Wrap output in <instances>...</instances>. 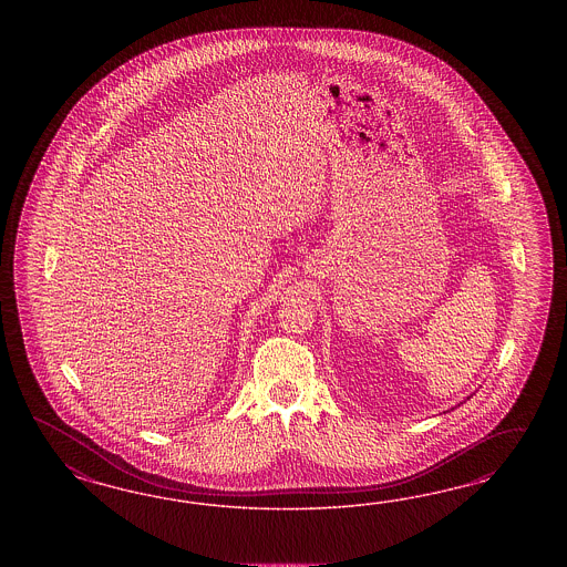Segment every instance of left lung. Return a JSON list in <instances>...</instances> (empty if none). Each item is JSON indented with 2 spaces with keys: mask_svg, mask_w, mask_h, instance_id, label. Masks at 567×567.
<instances>
[{
  "mask_svg": "<svg viewBox=\"0 0 567 567\" xmlns=\"http://www.w3.org/2000/svg\"><path fill=\"white\" fill-rule=\"evenodd\" d=\"M467 399H470V396H467ZM462 403H465V401H462ZM462 403H460V405H462ZM460 405H455V408H460ZM455 408H451V410H455Z\"/></svg>",
  "mask_w": 567,
  "mask_h": 567,
  "instance_id": "1",
  "label": "left lung"
}]
</instances>
